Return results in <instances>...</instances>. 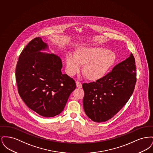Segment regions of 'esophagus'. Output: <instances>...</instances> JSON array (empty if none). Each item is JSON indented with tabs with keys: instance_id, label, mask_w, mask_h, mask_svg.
I'll use <instances>...</instances> for the list:
<instances>
[{
	"instance_id": "esophagus-1",
	"label": "esophagus",
	"mask_w": 153,
	"mask_h": 153,
	"mask_svg": "<svg viewBox=\"0 0 153 153\" xmlns=\"http://www.w3.org/2000/svg\"><path fill=\"white\" fill-rule=\"evenodd\" d=\"M76 86H77V87L78 88L82 87V84L80 81H76Z\"/></svg>"
}]
</instances>
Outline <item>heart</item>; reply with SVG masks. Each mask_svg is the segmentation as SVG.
Instances as JSON below:
<instances>
[{
	"label": "heart",
	"instance_id": "1",
	"mask_svg": "<svg viewBox=\"0 0 153 153\" xmlns=\"http://www.w3.org/2000/svg\"><path fill=\"white\" fill-rule=\"evenodd\" d=\"M116 59L114 53L100 48H80L76 56L68 54L66 58L68 73L73 76L79 72L81 64H85L84 73L88 79L96 80L102 77Z\"/></svg>",
	"mask_w": 153,
	"mask_h": 153
}]
</instances>
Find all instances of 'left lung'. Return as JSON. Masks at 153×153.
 Instances as JSON below:
<instances>
[{"mask_svg": "<svg viewBox=\"0 0 153 153\" xmlns=\"http://www.w3.org/2000/svg\"><path fill=\"white\" fill-rule=\"evenodd\" d=\"M136 76L135 60L131 53L104 77L83 83V106L88 117L95 122H104L115 115L132 94Z\"/></svg>", "mask_w": 153, "mask_h": 153, "instance_id": "1", "label": "left lung"}]
</instances>
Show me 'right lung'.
I'll use <instances>...</instances> for the list:
<instances>
[{"mask_svg": "<svg viewBox=\"0 0 153 153\" xmlns=\"http://www.w3.org/2000/svg\"><path fill=\"white\" fill-rule=\"evenodd\" d=\"M48 49L41 38L32 39L19 55L15 69L18 91L30 109L45 117L59 114L71 94L74 80L61 72V58L40 52Z\"/></svg>", "mask_w": 153, "mask_h": 153, "instance_id": "add662e5", "label": "right lung"}]
</instances>
